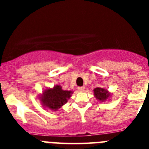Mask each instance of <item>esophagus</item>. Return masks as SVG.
I'll return each instance as SVG.
<instances>
[{
  "label": "esophagus",
  "instance_id": "obj_1",
  "mask_svg": "<svg viewBox=\"0 0 149 149\" xmlns=\"http://www.w3.org/2000/svg\"><path fill=\"white\" fill-rule=\"evenodd\" d=\"M77 89H78V90L80 91V92H84V91H85V87H84V86H79Z\"/></svg>",
  "mask_w": 149,
  "mask_h": 149
}]
</instances>
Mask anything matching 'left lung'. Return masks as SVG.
Here are the masks:
<instances>
[{"label": "left lung", "mask_w": 149, "mask_h": 149, "mask_svg": "<svg viewBox=\"0 0 149 149\" xmlns=\"http://www.w3.org/2000/svg\"><path fill=\"white\" fill-rule=\"evenodd\" d=\"M94 95L97 100L100 101H105L110 97V93L107 89L103 88L97 87L94 89Z\"/></svg>", "instance_id": "obj_1"}]
</instances>
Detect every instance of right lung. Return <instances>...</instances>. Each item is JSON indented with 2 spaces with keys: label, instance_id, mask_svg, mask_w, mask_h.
Segmentation results:
<instances>
[{
  "label": "right lung",
  "instance_id": "obj_1",
  "mask_svg": "<svg viewBox=\"0 0 149 149\" xmlns=\"http://www.w3.org/2000/svg\"><path fill=\"white\" fill-rule=\"evenodd\" d=\"M72 93V91L63 90L61 86L56 85L52 89H46L39 99L45 108L56 111L66 103Z\"/></svg>",
  "mask_w": 149,
  "mask_h": 149
}]
</instances>
